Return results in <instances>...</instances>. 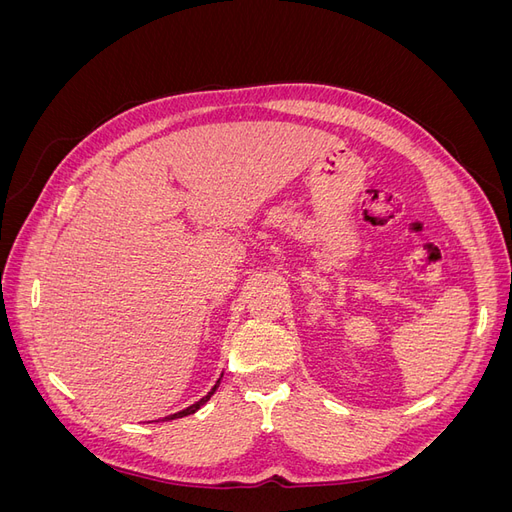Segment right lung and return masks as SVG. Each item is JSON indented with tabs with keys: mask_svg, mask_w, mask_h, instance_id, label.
Segmentation results:
<instances>
[{
	"mask_svg": "<svg viewBox=\"0 0 512 512\" xmlns=\"http://www.w3.org/2000/svg\"><path fill=\"white\" fill-rule=\"evenodd\" d=\"M222 380V378H220ZM220 380L218 382H215L213 384V389L203 397V399H198L196 401V404H192L190 408H185V410H181V412H175V414H170V416H166V418H162V421H173V418H181V416H188V414H194L196 410H200V406H205L207 404V401L211 399V395L215 393V391H218V386H220Z\"/></svg>",
	"mask_w": 512,
	"mask_h": 512,
	"instance_id": "1",
	"label": "right lung"
}]
</instances>
